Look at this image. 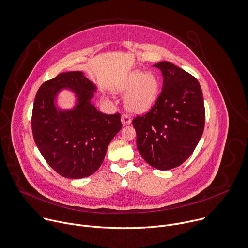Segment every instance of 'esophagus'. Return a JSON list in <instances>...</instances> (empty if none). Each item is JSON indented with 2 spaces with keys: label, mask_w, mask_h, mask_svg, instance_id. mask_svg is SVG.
Returning <instances> with one entry per match:
<instances>
[{
  "label": "esophagus",
  "mask_w": 248,
  "mask_h": 248,
  "mask_svg": "<svg viewBox=\"0 0 248 248\" xmlns=\"http://www.w3.org/2000/svg\"><path fill=\"white\" fill-rule=\"evenodd\" d=\"M131 118H130V116L129 115H127V114H123L122 115V117H121V122H122V124L124 125V126H127V125H129V124H131Z\"/></svg>",
  "instance_id": "esophagus-1"
}]
</instances>
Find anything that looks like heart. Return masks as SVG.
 <instances>
[{
  "label": "heart",
  "mask_w": 248,
  "mask_h": 248,
  "mask_svg": "<svg viewBox=\"0 0 248 248\" xmlns=\"http://www.w3.org/2000/svg\"><path fill=\"white\" fill-rule=\"evenodd\" d=\"M160 83L153 73L140 70L130 72L117 88L120 93H128L125 98L126 108L135 113H145L155 104L159 95Z\"/></svg>",
  "instance_id": "1"
}]
</instances>
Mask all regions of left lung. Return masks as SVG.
<instances>
[{
	"label": "left lung",
	"mask_w": 248,
	"mask_h": 248,
	"mask_svg": "<svg viewBox=\"0 0 248 248\" xmlns=\"http://www.w3.org/2000/svg\"><path fill=\"white\" fill-rule=\"evenodd\" d=\"M154 66L163 76L161 93L152 110L132 123L144 161L169 170L184 163L199 143L204 130V102L199 81L189 73L169 62Z\"/></svg>",
	"instance_id": "8db88e82"
}]
</instances>
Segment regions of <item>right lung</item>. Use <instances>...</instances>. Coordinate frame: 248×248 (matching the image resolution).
I'll return each instance as SVG.
<instances>
[{"instance_id": "obj_1", "label": "right lung", "mask_w": 248, "mask_h": 248, "mask_svg": "<svg viewBox=\"0 0 248 248\" xmlns=\"http://www.w3.org/2000/svg\"><path fill=\"white\" fill-rule=\"evenodd\" d=\"M63 89L76 95V104L68 110L57 106ZM95 91L82 71H70L43 83L35 96L31 120L35 143L46 163L62 177L81 179L93 174L122 128L119 113L105 114L92 104Z\"/></svg>"}]
</instances>
